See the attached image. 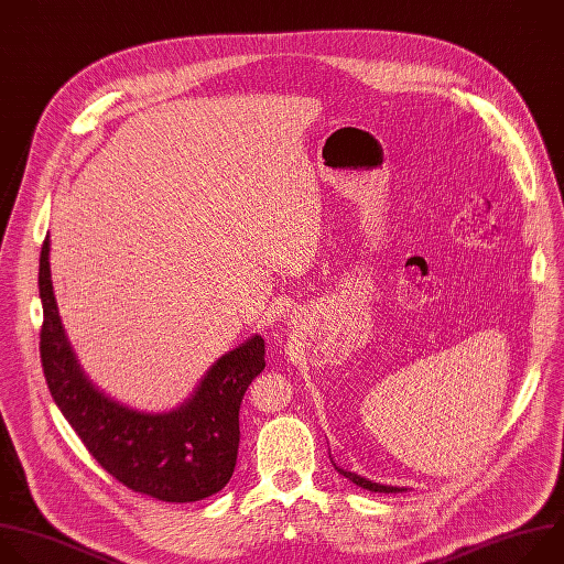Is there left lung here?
I'll list each match as a JSON object with an SVG mask.
<instances>
[{
    "label": "left lung",
    "mask_w": 564,
    "mask_h": 564,
    "mask_svg": "<svg viewBox=\"0 0 564 564\" xmlns=\"http://www.w3.org/2000/svg\"><path fill=\"white\" fill-rule=\"evenodd\" d=\"M333 463V460H330ZM333 467L340 471L345 478H349L354 485H358V487H362V489H367V491H378V494H398V491H406L404 487H391V485H380V482H373V480H369V478H362V476H358V474H354V471H347V469H340L337 467L335 463H333Z\"/></svg>",
    "instance_id": "left-lung-1"
}]
</instances>
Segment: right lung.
<instances>
[{
    "label": "right lung",
    "mask_w": 564,
    "mask_h": 564,
    "mask_svg": "<svg viewBox=\"0 0 564 564\" xmlns=\"http://www.w3.org/2000/svg\"><path fill=\"white\" fill-rule=\"evenodd\" d=\"M48 258L51 238L40 256L42 367L55 404L90 456L129 489L162 502H195L221 491L238 460L242 398L267 367L262 335L217 358L180 406L138 411L84 373L59 317Z\"/></svg>",
    "instance_id": "1"
}]
</instances>
